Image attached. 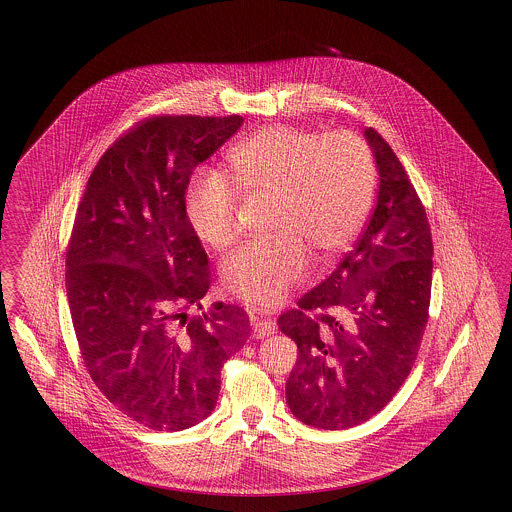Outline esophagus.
Segmentation results:
<instances>
[{
    "mask_svg": "<svg viewBox=\"0 0 512 512\" xmlns=\"http://www.w3.org/2000/svg\"><path fill=\"white\" fill-rule=\"evenodd\" d=\"M251 326H253V336L255 338H267L270 334H274L276 326L270 318H253L251 320Z\"/></svg>",
    "mask_w": 512,
    "mask_h": 512,
    "instance_id": "34e87169",
    "label": "esophagus"
}]
</instances>
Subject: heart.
I'll return each instance as SVG.
<instances>
[{
    "label": "heart",
    "instance_id": "heart-1",
    "mask_svg": "<svg viewBox=\"0 0 512 512\" xmlns=\"http://www.w3.org/2000/svg\"><path fill=\"white\" fill-rule=\"evenodd\" d=\"M234 180L199 169L186 190V217L201 242L215 249L240 236V191L276 194L272 240L232 253L222 265L224 286L253 307H274L311 267L336 257L365 222L376 169L365 140L349 130L320 134L305 128L265 126L228 153Z\"/></svg>",
    "mask_w": 512,
    "mask_h": 512
}]
</instances>
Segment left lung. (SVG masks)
<instances>
[{
	"mask_svg": "<svg viewBox=\"0 0 512 512\" xmlns=\"http://www.w3.org/2000/svg\"><path fill=\"white\" fill-rule=\"evenodd\" d=\"M380 174L376 207L355 247L278 328L297 343L286 382L295 418L345 430L380 413L411 374L428 322L432 232L390 144L366 128Z\"/></svg>",
	"mask_w": 512,
	"mask_h": 512,
	"instance_id": "left-lung-1",
	"label": "left lung"
}]
</instances>
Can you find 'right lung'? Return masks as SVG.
I'll return each instance as SVG.
<instances>
[{"label": "right lung", "instance_id": "right-lung-1", "mask_svg": "<svg viewBox=\"0 0 512 512\" xmlns=\"http://www.w3.org/2000/svg\"><path fill=\"white\" fill-rule=\"evenodd\" d=\"M244 119L153 115L90 174L67 245V297L86 370L130 420L178 432L217 405L220 370L244 347L249 317L226 305L188 317L211 284L186 217V190Z\"/></svg>", "mask_w": 512, "mask_h": 512}]
</instances>
